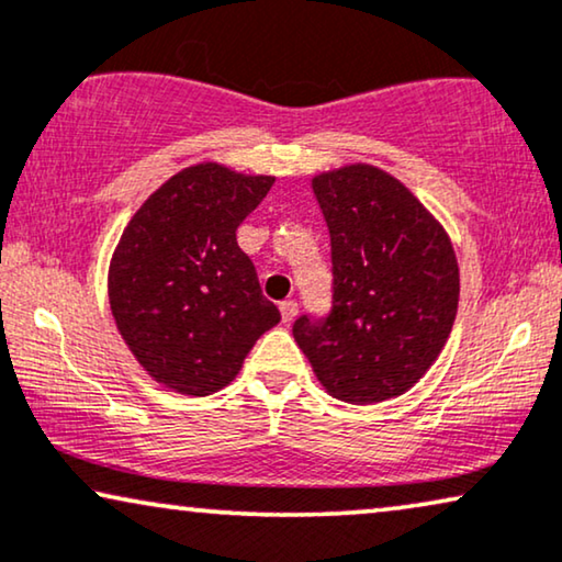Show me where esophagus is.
<instances>
[{
    "instance_id": "obj_1",
    "label": "esophagus",
    "mask_w": 562,
    "mask_h": 562,
    "mask_svg": "<svg viewBox=\"0 0 562 562\" xmlns=\"http://www.w3.org/2000/svg\"><path fill=\"white\" fill-rule=\"evenodd\" d=\"M280 313H282V321H285V324H290V321L297 316V303L295 301H282L280 303Z\"/></svg>"
}]
</instances>
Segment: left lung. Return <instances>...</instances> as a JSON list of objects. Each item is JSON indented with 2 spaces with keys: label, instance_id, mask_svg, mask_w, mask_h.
Segmentation results:
<instances>
[{
  "label": "left lung",
  "instance_id": "8db88e82",
  "mask_svg": "<svg viewBox=\"0 0 562 562\" xmlns=\"http://www.w3.org/2000/svg\"><path fill=\"white\" fill-rule=\"evenodd\" d=\"M331 236V308L293 336L334 398L380 403L408 391L447 344L460 269L445 228L385 171L313 179Z\"/></svg>",
  "mask_w": 562,
  "mask_h": 562
}]
</instances>
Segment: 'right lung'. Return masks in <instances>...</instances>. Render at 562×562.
Returning <instances> with one entry per match:
<instances>
[{
  "label": "right lung",
  "instance_id": "obj_1",
  "mask_svg": "<svg viewBox=\"0 0 562 562\" xmlns=\"http://www.w3.org/2000/svg\"><path fill=\"white\" fill-rule=\"evenodd\" d=\"M274 177L198 164L161 184L133 215L110 261V308L148 375L187 395H211L280 311L261 295L236 228Z\"/></svg>",
  "mask_w": 562,
  "mask_h": 562
}]
</instances>
